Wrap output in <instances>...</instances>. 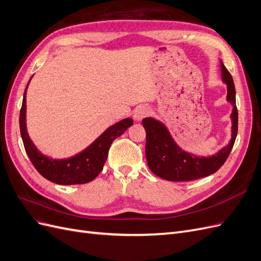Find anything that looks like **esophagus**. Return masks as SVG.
<instances>
[{
	"instance_id": "1",
	"label": "esophagus",
	"mask_w": 261,
	"mask_h": 261,
	"mask_svg": "<svg viewBox=\"0 0 261 261\" xmlns=\"http://www.w3.org/2000/svg\"><path fill=\"white\" fill-rule=\"evenodd\" d=\"M149 108H147L146 106H139L135 109V111H134V118H135L136 121H141L145 116L149 114Z\"/></svg>"
}]
</instances>
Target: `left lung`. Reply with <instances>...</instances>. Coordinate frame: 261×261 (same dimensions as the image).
I'll list each match as a JSON object with an SVG mask.
<instances>
[{
    "label": "left lung",
    "mask_w": 261,
    "mask_h": 261,
    "mask_svg": "<svg viewBox=\"0 0 261 261\" xmlns=\"http://www.w3.org/2000/svg\"><path fill=\"white\" fill-rule=\"evenodd\" d=\"M223 82L227 85V101L233 106L232 138L230 144L209 158H199L183 151L172 139L165 126L151 117L143 120L146 129V159L155 175L172 181H186L208 176L217 172L230 155L239 128V113L235 101V86L230 72L221 63Z\"/></svg>",
    "instance_id": "left-lung-1"
}]
</instances>
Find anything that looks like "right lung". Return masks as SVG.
<instances>
[{
    "instance_id": "add662e5",
    "label": "right lung",
    "mask_w": 261,
    "mask_h": 261,
    "mask_svg": "<svg viewBox=\"0 0 261 261\" xmlns=\"http://www.w3.org/2000/svg\"><path fill=\"white\" fill-rule=\"evenodd\" d=\"M29 84V83H28ZM28 87V85H27ZM23 92L22 105L19 115V128L23 147L29 159L40 174L55 184L75 185L85 184L96 178L103 169L108 158L109 149L113 140L133 125L132 118H125L111 127H109L101 136L86 148L84 151L68 159L55 160L43 155L29 138L26 127V90Z\"/></svg>"
}]
</instances>
